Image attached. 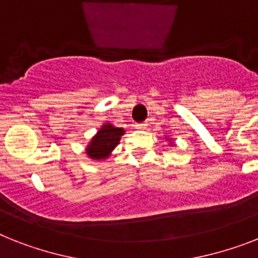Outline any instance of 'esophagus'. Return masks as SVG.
Returning <instances> with one entry per match:
<instances>
[{"mask_svg": "<svg viewBox=\"0 0 258 258\" xmlns=\"http://www.w3.org/2000/svg\"><path fill=\"white\" fill-rule=\"evenodd\" d=\"M146 126H148V124H146V122H140V124H136V127H137V129H146Z\"/></svg>", "mask_w": 258, "mask_h": 258, "instance_id": "esophagus-1", "label": "esophagus"}]
</instances>
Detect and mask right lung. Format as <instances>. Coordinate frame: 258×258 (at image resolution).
Instances as JSON below:
<instances>
[{"instance_id":"1","label":"right lung","mask_w":258,"mask_h":258,"mask_svg":"<svg viewBox=\"0 0 258 258\" xmlns=\"http://www.w3.org/2000/svg\"><path fill=\"white\" fill-rule=\"evenodd\" d=\"M125 133L122 127H116L109 122L104 124L99 132L93 136L86 149V153L89 158L101 161L108 158L117 145L120 144L121 136Z\"/></svg>"}]
</instances>
